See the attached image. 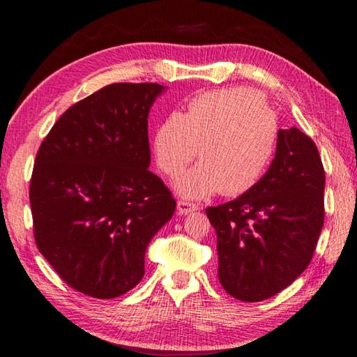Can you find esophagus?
<instances>
[{
    "label": "esophagus",
    "instance_id": "esophagus-1",
    "mask_svg": "<svg viewBox=\"0 0 357 357\" xmlns=\"http://www.w3.org/2000/svg\"><path fill=\"white\" fill-rule=\"evenodd\" d=\"M176 206H178L179 214H189V213H193V211L198 209L195 203H190V202H185V200H179Z\"/></svg>",
    "mask_w": 357,
    "mask_h": 357
}]
</instances>
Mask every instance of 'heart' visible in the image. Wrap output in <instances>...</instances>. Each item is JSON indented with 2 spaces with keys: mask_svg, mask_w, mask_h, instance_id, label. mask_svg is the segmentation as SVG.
Returning a JSON list of instances; mask_svg holds the SVG:
<instances>
[{
  "mask_svg": "<svg viewBox=\"0 0 357 357\" xmlns=\"http://www.w3.org/2000/svg\"><path fill=\"white\" fill-rule=\"evenodd\" d=\"M279 121L257 89L236 86L203 93L184 113L172 112L157 126L154 154L174 189L200 200L222 192L236 197L253 189L268 172L279 143Z\"/></svg>",
  "mask_w": 357,
  "mask_h": 357,
  "instance_id": "heart-1",
  "label": "heart"
}]
</instances>
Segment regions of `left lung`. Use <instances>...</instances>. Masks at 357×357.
<instances>
[{"label": "left lung", "mask_w": 357, "mask_h": 357, "mask_svg": "<svg viewBox=\"0 0 357 357\" xmlns=\"http://www.w3.org/2000/svg\"><path fill=\"white\" fill-rule=\"evenodd\" d=\"M324 168L317 144L280 130L261 181L236 200L206 209L217 234L220 285L259 302L293 283L310 264L324 223Z\"/></svg>", "instance_id": "left-lung-1"}]
</instances>
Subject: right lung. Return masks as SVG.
I'll list each match as a JSON object with an SVG mask.
<instances>
[{"label": "right lung", "mask_w": 357, "mask_h": 357, "mask_svg": "<svg viewBox=\"0 0 357 357\" xmlns=\"http://www.w3.org/2000/svg\"><path fill=\"white\" fill-rule=\"evenodd\" d=\"M157 83H113L68 108L36 154L34 239L70 288L112 299L137 287L144 252L176 202L149 172Z\"/></svg>", "instance_id": "right-lung-1"}]
</instances>
